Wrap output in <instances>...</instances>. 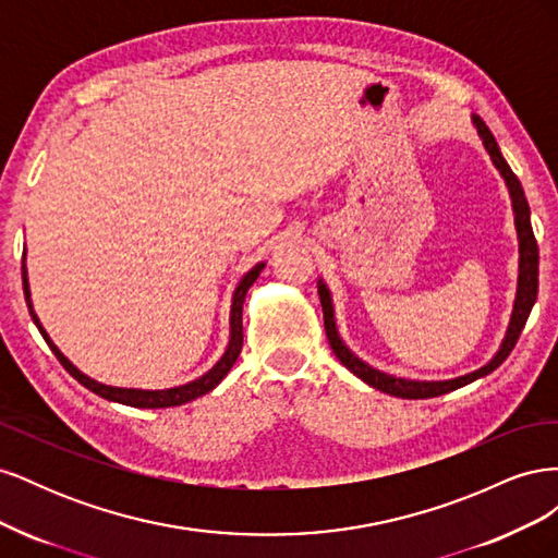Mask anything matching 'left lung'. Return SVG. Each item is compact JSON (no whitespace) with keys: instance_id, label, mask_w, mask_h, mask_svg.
Masks as SVG:
<instances>
[{"instance_id":"8db88e82","label":"left lung","mask_w":558,"mask_h":558,"mask_svg":"<svg viewBox=\"0 0 558 558\" xmlns=\"http://www.w3.org/2000/svg\"><path fill=\"white\" fill-rule=\"evenodd\" d=\"M472 123H475V128H477V134L482 137L486 154L492 156L496 170L505 179V185H508L510 197H512V209H514L517 238H519V281H517L514 310H512L508 332H505V340H502L500 349L496 351V356L486 365H482L480 369H475V373H468L463 377H453V379H442V381H416V379H402V377L386 375V373H381V369H375L373 365L361 361L356 353H353L342 342V337H340V332H337V324H335L330 291L324 283V279H318V298H320V307H324V326H326V335H328V342H330V349L335 351V356L340 359V363L344 367H349L359 379H363L365 384H369L373 388H377V391L388 393V396L408 398V400L437 398V396H445L449 391H456V388H461L465 384H472L475 379L492 375L494 369L510 356V351L514 349L523 326H526V318L535 305V298H537V242H535V234L531 228V209H529L526 195H523L521 183L514 177V172L510 170V165L505 162L492 130H488L486 123L477 116H472Z\"/></svg>"}]
</instances>
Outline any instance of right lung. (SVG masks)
<instances>
[{
    "instance_id": "obj_1",
    "label": "right lung",
    "mask_w": 558,
    "mask_h": 558,
    "mask_svg": "<svg viewBox=\"0 0 558 558\" xmlns=\"http://www.w3.org/2000/svg\"><path fill=\"white\" fill-rule=\"evenodd\" d=\"M25 258V253H23ZM265 263H258L256 267H251L248 272L240 279L238 289H234L232 293V307H230V342H228V349L221 359H218V363L209 369V373H205L202 377L189 381V384H181V386H174V388H160V391H146V388H121V386H107V384H99L95 379H90L88 375H83L81 369L64 356V353L53 344V340H50L48 332L44 330V326L39 324V316L35 314V310H32V300H29V281H27V267H25V260H23V291H25V300H27V307H29V316L32 320H35V326L39 328L41 337L46 340V344L50 347V351L56 353V359L62 363V367L70 373L78 384H83L88 388V391L97 393L99 398L105 400H111V402H121V404H130V408H144V410H160V408H177V404H185L191 402L199 396L209 393L211 388H216L218 384L223 381V377L230 373V367L234 365V361H238L240 351H242V342H244V332H242V307H244V300H246V293L253 286V281L258 279V275L263 272Z\"/></svg>"
}]
</instances>
